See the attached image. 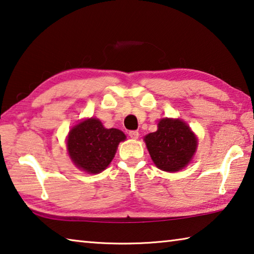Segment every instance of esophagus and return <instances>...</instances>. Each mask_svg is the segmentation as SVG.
<instances>
[{
  "mask_svg": "<svg viewBox=\"0 0 254 254\" xmlns=\"http://www.w3.org/2000/svg\"><path fill=\"white\" fill-rule=\"evenodd\" d=\"M128 135H130L131 139L136 140L137 137H139V132H137V131H130V132H128Z\"/></svg>",
  "mask_w": 254,
  "mask_h": 254,
  "instance_id": "obj_1",
  "label": "esophagus"
}]
</instances>
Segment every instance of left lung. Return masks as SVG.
<instances>
[{
    "label": "left lung",
    "instance_id": "1",
    "mask_svg": "<svg viewBox=\"0 0 254 254\" xmlns=\"http://www.w3.org/2000/svg\"><path fill=\"white\" fill-rule=\"evenodd\" d=\"M152 161L159 169L176 173L185 168L197 149V137L180 119H161L158 130L144 136Z\"/></svg>",
    "mask_w": 254,
    "mask_h": 254
}]
</instances>
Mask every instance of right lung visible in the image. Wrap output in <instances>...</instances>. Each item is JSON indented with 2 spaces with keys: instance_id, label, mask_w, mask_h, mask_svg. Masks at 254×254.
<instances>
[{
  "instance_id": "1",
  "label": "right lung",
  "mask_w": 254,
  "mask_h": 254,
  "mask_svg": "<svg viewBox=\"0 0 254 254\" xmlns=\"http://www.w3.org/2000/svg\"><path fill=\"white\" fill-rule=\"evenodd\" d=\"M126 137L121 130L103 127L98 119H86L68 133V154L78 169L88 174L102 173L113 160L119 143Z\"/></svg>"
}]
</instances>
